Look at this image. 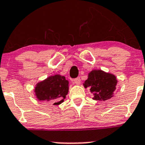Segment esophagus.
I'll return each instance as SVG.
<instances>
[{
    "mask_svg": "<svg viewBox=\"0 0 145 145\" xmlns=\"http://www.w3.org/2000/svg\"><path fill=\"white\" fill-rule=\"evenodd\" d=\"M74 82L76 84H79L80 83H81V79H80L79 77H78V78H74Z\"/></svg>",
    "mask_w": 145,
    "mask_h": 145,
    "instance_id": "34e87169",
    "label": "esophagus"
}]
</instances>
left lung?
Segmentation results:
<instances>
[{"mask_svg": "<svg viewBox=\"0 0 145 145\" xmlns=\"http://www.w3.org/2000/svg\"><path fill=\"white\" fill-rule=\"evenodd\" d=\"M117 80L114 75L101 70H93L88 74L84 86L89 87L91 92L93 93V99L105 101L113 96Z\"/></svg>", "mask_w": 145, "mask_h": 145, "instance_id": "8db88e82", "label": "left lung"}]
</instances>
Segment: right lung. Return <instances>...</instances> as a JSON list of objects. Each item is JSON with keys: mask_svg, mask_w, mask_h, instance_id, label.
I'll return each mask as SVG.
<instances>
[{"mask_svg": "<svg viewBox=\"0 0 145 145\" xmlns=\"http://www.w3.org/2000/svg\"><path fill=\"white\" fill-rule=\"evenodd\" d=\"M68 91L69 81L60 75L49 77L35 88L36 95L40 101H52L57 105L64 101Z\"/></svg>", "mask_w": 145, "mask_h": 145, "instance_id": "obj_1", "label": "right lung"}]
</instances>
